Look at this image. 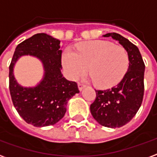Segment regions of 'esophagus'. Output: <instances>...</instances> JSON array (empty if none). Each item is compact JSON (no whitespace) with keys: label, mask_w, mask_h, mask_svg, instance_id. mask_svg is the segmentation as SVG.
Masks as SVG:
<instances>
[{"label":"esophagus","mask_w":157,"mask_h":157,"mask_svg":"<svg viewBox=\"0 0 157 157\" xmlns=\"http://www.w3.org/2000/svg\"><path fill=\"white\" fill-rule=\"evenodd\" d=\"M85 87H86V86L84 85V84H82V83H80V82H79V83H78V88H79V90H80V91H82V90L85 88Z\"/></svg>","instance_id":"34e87169"}]
</instances>
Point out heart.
<instances>
[{
    "mask_svg": "<svg viewBox=\"0 0 157 157\" xmlns=\"http://www.w3.org/2000/svg\"><path fill=\"white\" fill-rule=\"evenodd\" d=\"M62 65L71 80L78 79L87 67L89 79L97 86L108 88L124 77L129 57L124 47L105 40H92L77 44L75 51L65 50L62 55Z\"/></svg>",
    "mask_w": 157,
    "mask_h": 157,
    "instance_id": "heart-1",
    "label": "heart"
}]
</instances>
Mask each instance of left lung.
Segmentation results:
<instances>
[{
  "mask_svg": "<svg viewBox=\"0 0 157 157\" xmlns=\"http://www.w3.org/2000/svg\"><path fill=\"white\" fill-rule=\"evenodd\" d=\"M111 37L128 52L129 65L124 77L116 86L96 91L95 101L90 111L96 121L108 128H120L134 118L141 105L144 96L145 64L139 48L118 33H109Z\"/></svg>",
  "mask_w": 157,
  "mask_h": 157,
  "instance_id": "left-lung-1",
  "label": "left lung"
}]
</instances>
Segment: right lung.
<instances>
[{
  "label": "right lung",
  "instance_id": "add662e5",
  "mask_svg": "<svg viewBox=\"0 0 157 157\" xmlns=\"http://www.w3.org/2000/svg\"><path fill=\"white\" fill-rule=\"evenodd\" d=\"M60 41L46 33H37L19 44L9 67V89L13 105L28 124L35 127L55 124L66 112L68 101L79 93L75 82L61 73ZM22 56L40 60L44 68L41 81L33 87H23L16 82L14 66Z\"/></svg>",
  "mask_w": 157,
  "mask_h": 157
}]
</instances>
